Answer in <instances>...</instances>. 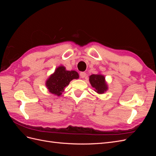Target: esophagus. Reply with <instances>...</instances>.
Here are the masks:
<instances>
[{"mask_svg": "<svg viewBox=\"0 0 156 156\" xmlns=\"http://www.w3.org/2000/svg\"><path fill=\"white\" fill-rule=\"evenodd\" d=\"M79 75H80V77H81V78H83V79L85 77V76H86V73L84 72H81Z\"/></svg>", "mask_w": 156, "mask_h": 156, "instance_id": "obj_1", "label": "esophagus"}]
</instances>
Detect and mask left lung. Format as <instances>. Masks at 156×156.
<instances>
[{
  "instance_id": "1",
  "label": "left lung",
  "mask_w": 156,
  "mask_h": 156,
  "mask_svg": "<svg viewBox=\"0 0 156 156\" xmlns=\"http://www.w3.org/2000/svg\"><path fill=\"white\" fill-rule=\"evenodd\" d=\"M89 81L97 93L101 94L107 90L108 87L105 82L104 75L101 74L91 75L89 77Z\"/></svg>"
}]
</instances>
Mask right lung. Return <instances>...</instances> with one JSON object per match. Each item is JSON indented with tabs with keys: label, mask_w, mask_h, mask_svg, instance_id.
Wrapping results in <instances>:
<instances>
[{
	"label": "right lung",
	"mask_w": 156,
	"mask_h": 156,
	"mask_svg": "<svg viewBox=\"0 0 156 156\" xmlns=\"http://www.w3.org/2000/svg\"><path fill=\"white\" fill-rule=\"evenodd\" d=\"M78 78L79 74L77 72L68 71L63 66H60L50 75L46 81L45 85L51 93L60 96L64 92L65 87L68 86L69 82Z\"/></svg>",
	"instance_id": "obj_1"
}]
</instances>
